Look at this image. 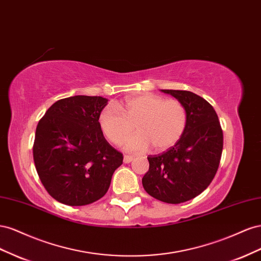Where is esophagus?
Here are the masks:
<instances>
[{
  "mask_svg": "<svg viewBox=\"0 0 261 261\" xmlns=\"http://www.w3.org/2000/svg\"><path fill=\"white\" fill-rule=\"evenodd\" d=\"M133 160H135V158H133V156H131V155H124V158H123L124 163H130Z\"/></svg>",
  "mask_w": 261,
  "mask_h": 261,
  "instance_id": "1",
  "label": "esophagus"
}]
</instances>
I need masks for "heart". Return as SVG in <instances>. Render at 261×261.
I'll return each instance as SVG.
<instances>
[{
  "label": "heart",
  "instance_id": "obj_1",
  "mask_svg": "<svg viewBox=\"0 0 261 261\" xmlns=\"http://www.w3.org/2000/svg\"><path fill=\"white\" fill-rule=\"evenodd\" d=\"M120 110L108 106L99 115V128L108 141L120 144L130 137L135 126L139 132L126 141L124 147L130 152H143L153 146L164 152L175 146L184 137L188 124V113L178 99L144 93L126 98Z\"/></svg>",
  "mask_w": 261,
  "mask_h": 261
}]
</instances>
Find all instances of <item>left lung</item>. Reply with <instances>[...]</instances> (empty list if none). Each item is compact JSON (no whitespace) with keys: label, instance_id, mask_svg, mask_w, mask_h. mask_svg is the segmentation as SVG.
I'll return each instance as SVG.
<instances>
[{"label":"left lung","instance_id":"obj_1","mask_svg":"<svg viewBox=\"0 0 261 261\" xmlns=\"http://www.w3.org/2000/svg\"><path fill=\"white\" fill-rule=\"evenodd\" d=\"M184 103L188 124L184 137L169 150L148 155L143 188L166 203H181L199 196L218 172L223 150V131L213 107L188 91L162 89Z\"/></svg>","mask_w":261,"mask_h":261}]
</instances>
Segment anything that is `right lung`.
<instances>
[{"label": "right lung", "instance_id": "right-lung-1", "mask_svg": "<svg viewBox=\"0 0 261 261\" xmlns=\"http://www.w3.org/2000/svg\"><path fill=\"white\" fill-rule=\"evenodd\" d=\"M108 99L77 95L56 101L36 128L33 155L49 195L68 205H86L106 195L123 156L103 138L99 115Z\"/></svg>", "mask_w": 261, "mask_h": 261}]
</instances>
